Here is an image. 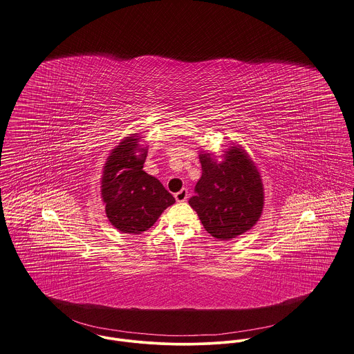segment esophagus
Masks as SVG:
<instances>
[{
	"label": "esophagus",
	"instance_id": "34e87169",
	"mask_svg": "<svg viewBox=\"0 0 354 354\" xmlns=\"http://www.w3.org/2000/svg\"><path fill=\"white\" fill-rule=\"evenodd\" d=\"M187 198H189V192H187V189H182L180 192H178V193L175 194V200H176L178 203H185V201H187Z\"/></svg>",
	"mask_w": 354,
	"mask_h": 354
}]
</instances>
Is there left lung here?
I'll list each match as a JSON object with an SVG mask.
<instances>
[{
	"label": "left lung",
	"mask_w": 354,
	"mask_h": 354,
	"mask_svg": "<svg viewBox=\"0 0 354 354\" xmlns=\"http://www.w3.org/2000/svg\"><path fill=\"white\" fill-rule=\"evenodd\" d=\"M220 157L218 161L211 151H200L203 175L189 204L212 236L228 241L253 228L261 217L264 185L241 145L232 142Z\"/></svg>",
	"instance_id": "8db88e82"
}]
</instances>
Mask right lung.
Masks as SVG:
<instances>
[{
    "mask_svg": "<svg viewBox=\"0 0 354 354\" xmlns=\"http://www.w3.org/2000/svg\"><path fill=\"white\" fill-rule=\"evenodd\" d=\"M140 134L119 142L106 157L101 176V198L109 223L124 234L149 230L175 198L143 168L147 146Z\"/></svg>",
    "mask_w": 354,
    "mask_h": 354,
    "instance_id": "right-lung-1",
    "label": "right lung"
}]
</instances>
